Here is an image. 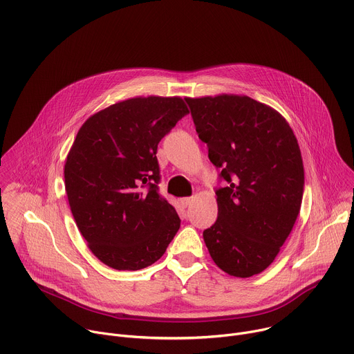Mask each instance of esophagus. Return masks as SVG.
Returning <instances> with one entry per match:
<instances>
[{"label":"esophagus","instance_id":"1","mask_svg":"<svg viewBox=\"0 0 354 354\" xmlns=\"http://www.w3.org/2000/svg\"><path fill=\"white\" fill-rule=\"evenodd\" d=\"M192 203H193V198H192V197H183V198H180V205H182L185 209L190 207Z\"/></svg>","mask_w":354,"mask_h":354}]
</instances>
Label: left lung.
Listing matches in <instances>:
<instances>
[{"label":"left lung","instance_id":"8db88e82","mask_svg":"<svg viewBox=\"0 0 354 354\" xmlns=\"http://www.w3.org/2000/svg\"><path fill=\"white\" fill-rule=\"evenodd\" d=\"M198 138L220 169L217 221L203 231L214 263L235 277L263 272L298 217L304 167L297 138L273 108L249 96L185 97Z\"/></svg>","mask_w":354,"mask_h":354}]
</instances>
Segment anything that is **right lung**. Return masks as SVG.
Returning a JSON list of instances; mask_svg holds the SVG:
<instances>
[{
    "mask_svg": "<svg viewBox=\"0 0 354 354\" xmlns=\"http://www.w3.org/2000/svg\"><path fill=\"white\" fill-rule=\"evenodd\" d=\"M179 96L131 97L92 115L66 160L70 209L92 254L116 270L157 262L180 227L160 194L158 142L187 115Z\"/></svg>",
    "mask_w": 354,
    "mask_h": 354,
    "instance_id": "right-lung-1",
    "label": "right lung"
}]
</instances>
